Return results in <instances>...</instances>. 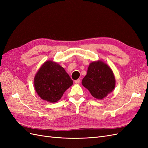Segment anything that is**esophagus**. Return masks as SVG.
Masks as SVG:
<instances>
[{
	"instance_id": "obj_1",
	"label": "esophagus",
	"mask_w": 148,
	"mask_h": 148,
	"mask_svg": "<svg viewBox=\"0 0 148 148\" xmlns=\"http://www.w3.org/2000/svg\"><path fill=\"white\" fill-rule=\"evenodd\" d=\"M80 82H81V80H80L79 79H78L75 80V83L76 84H79Z\"/></svg>"
}]
</instances>
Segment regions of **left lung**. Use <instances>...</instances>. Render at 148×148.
<instances>
[{
	"mask_svg": "<svg viewBox=\"0 0 148 148\" xmlns=\"http://www.w3.org/2000/svg\"><path fill=\"white\" fill-rule=\"evenodd\" d=\"M82 84L94 97L102 99L114 90L115 79L110 67L99 60L92 62L89 65Z\"/></svg>",
	"mask_w": 148,
	"mask_h": 148,
	"instance_id": "1",
	"label": "left lung"
}]
</instances>
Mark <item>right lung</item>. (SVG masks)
<instances>
[{
  "instance_id": "add662e5",
  "label": "right lung",
  "mask_w": 148,
  "mask_h": 148,
  "mask_svg": "<svg viewBox=\"0 0 148 148\" xmlns=\"http://www.w3.org/2000/svg\"><path fill=\"white\" fill-rule=\"evenodd\" d=\"M73 81L65 69L52 61H47L39 69L34 79L35 90L41 99L50 102L60 99Z\"/></svg>"
}]
</instances>
